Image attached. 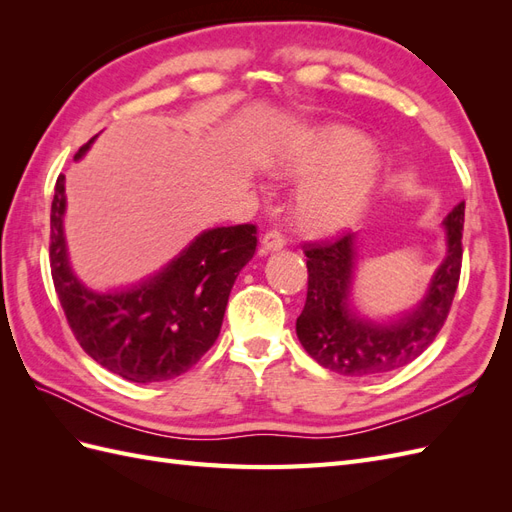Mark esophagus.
Masks as SVG:
<instances>
[{
	"instance_id": "esophagus-1",
	"label": "esophagus",
	"mask_w": 512,
	"mask_h": 512,
	"mask_svg": "<svg viewBox=\"0 0 512 512\" xmlns=\"http://www.w3.org/2000/svg\"><path fill=\"white\" fill-rule=\"evenodd\" d=\"M284 245H286V239H284L282 232H277V230H269L267 235L260 239V250H262V254L280 252Z\"/></svg>"
}]
</instances>
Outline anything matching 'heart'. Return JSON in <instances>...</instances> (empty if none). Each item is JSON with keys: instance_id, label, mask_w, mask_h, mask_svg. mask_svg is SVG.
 Wrapping results in <instances>:
<instances>
[{"instance_id": "1", "label": "heart", "mask_w": 512, "mask_h": 512, "mask_svg": "<svg viewBox=\"0 0 512 512\" xmlns=\"http://www.w3.org/2000/svg\"><path fill=\"white\" fill-rule=\"evenodd\" d=\"M284 177L305 179L297 218L314 232L342 230L361 218L382 175V153L365 134L344 126L299 132L275 156Z\"/></svg>"}]
</instances>
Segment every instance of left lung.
<instances>
[{
	"label": "left lung",
	"instance_id": "left-lung-1",
	"mask_svg": "<svg viewBox=\"0 0 512 512\" xmlns=\"http://www.w3.org/2000/svg\"><path fill=\"white\" fill-rule=\"evenodd\" d=\"M466 203L446 215L444 258L421 297L391 318H369L356 305L361 232L305 247L307 299L297 337L312 359L342 376H382L412 363L436 339L451 309L461 271V228Z\"/></svg>",
	"mask_w": 512,
	"mask_h": 512
}]
</instances>
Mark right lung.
Here are the masks:
<instances>
[{"label": "right lung", "mask_w": 512, "mask_h": 512, "mask_svg": "<svg viewBox=\"0 0 512 512\" xmlns=\"http://www.w3.org/2000/svg\"><path fill=\"white\" fill-rule=\"evenodd\" d=\"M98 136L79 149V162ZM66 177L51 205V273L83 350L119 378L173 380L220 335L230 290L256 252V226H218L196 235L164 267L126 286L96 290L76 275L66 241Z\"/></svg>", "instance_id": "add662e5"}]
</instances>
